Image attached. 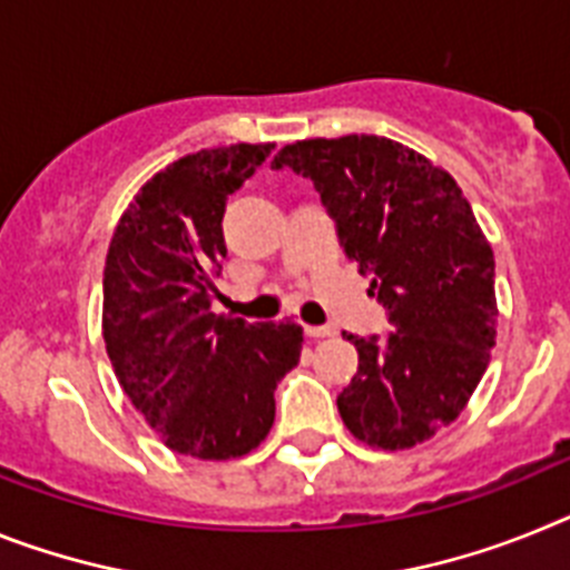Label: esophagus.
<instances>
[{
    "mask_svg": "<svg viewBox=\"0 0 570 570\" xmlns=\"http://www.w3.org/2000/svg\"><path fill=\"white\" fill-rule=\"evenodd\" d=\"M304 333L309 335V338H330V335H335V326H309V324H304Z\"/></svg>",
    "mask_w": 570,
    "mask_h": 570,
    "instance_id": "34e87169",
    "label": "esophagus"
}]
</instances>
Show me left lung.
<instances>
[{
    "mask_svg": "<svg viewBox=\"0 0 570 570\" xmlns=\"http://www.w3.org/2000/svg\"><path fill=\"white\" fill-rule=\"evenodd\" d=\"M272 168L313 183L387 309L390 333L346 335L358 350L338 395L346 430L381 450L428 442L462 413L497 344L493 252L470 203L428 157L375 135L295 142Z\"/></svg>",
    "mask_w": 570,
    "mask_h": 570,
    "instance_id": "obj_1",
    "label": "left lung"
}]
</instances>
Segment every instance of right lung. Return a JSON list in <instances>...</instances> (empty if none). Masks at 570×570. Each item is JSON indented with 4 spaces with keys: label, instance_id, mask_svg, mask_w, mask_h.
<instances>
[{
    "label": "right lung",
    "instance_id": "right-lung-1",
    "mask_svg": "<svg viewBox=\"0 0 570 570\" xmlns=\"http://www.w3.org/2000/svg\"><path fill=\"white\" fill-rule=\"evenodd\" d=\"M206 148L171 163L120 217L102 278V338L120 387L175 453L235 459L264 442L275 390L301 358L298 324L212 313L224 212L272 155Z\"/></svg>",
    "mask_w": 570,
    "mask_h": 570
}]
</instances>
